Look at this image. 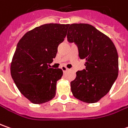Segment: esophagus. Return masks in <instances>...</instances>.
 Instances as JSON below:
<instances>
[{
	"label": "esophagus",
	"instance_id": "1",
	"mask_svg": "<svg viewBox=\"0 0 128 128\" xmlns=\"http://www.w3.org/2000/svg\"><path fill=\"white\" fill-rule=\"evenodd\" d=\"M62 71H63V72H66V71H67V70H68V68H66V66H62Z\"/></svg>",
	"mask_w": 128,
	"mask_h": 128
}]
</instances>
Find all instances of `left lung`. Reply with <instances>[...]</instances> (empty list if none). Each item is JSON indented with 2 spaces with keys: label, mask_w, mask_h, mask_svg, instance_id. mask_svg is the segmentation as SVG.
<instances>
[{
  "label": "left lung",
  "mask_w": 128,
  "mask_h": 128,
  "mask_svg": "<svg viewBox=\"0 0 128 128\" xmlns=\"http://www.w3.org/2000/svg\"><path fill=\"white\" fill-rule=\"evenodd\" d=\"M67 41L78 48V56L86 60V68L76 72L71 82L73 95L88 104L98 101L108 94L118 75V55L113 42L88 24H68Z\"/></svg>",
  "instance_id": "1"
}]
</instances>
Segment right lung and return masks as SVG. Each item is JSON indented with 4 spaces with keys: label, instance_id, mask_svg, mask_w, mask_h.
Listing matches in <instances>:
<instances>
[{
    "label": "right lung",
    "instance_id": "right-lung-1",
    "mask_svg": "<svg viewBox=\"0 0 128 128\" xmlns=\"http://www.w3.org/2000/svg\"><path fill=\"white\" fill-rule=\"evenodd\" d=\"M68 24H45L24 34L12 57L11 76L20 93L32 103L41 104L56 94L60 68H50L57 47L64 41Z\"/></svg>",
    "mask_w": 128,
    "mask_h": 128
}]
</instances>
